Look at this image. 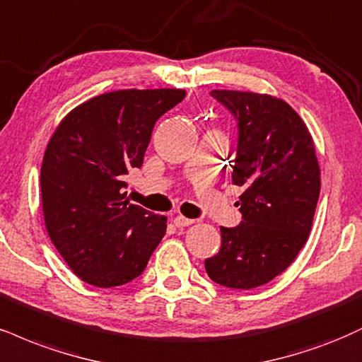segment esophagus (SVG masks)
<instances>
[{
  "label": "esophagus",
  "mask_w": 362,
  "mask_h": 362,
  "mask_svg": "<svg viewBox=\"0 0 362 362\" xmlns=\"http://www.w3.org/2000/svg\"><path fill=\"white\" fill-rule=\"evenodd\" d=\"M194 223H195L194 219H187V217H184V216L173 217V224H175L177 228H187V226H190V224H194Z\"/></svg>",
  "instance_id": "34e87169"
}]
</instances>
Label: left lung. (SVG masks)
Returning <instances> with one entry per match:
<instances>
[{"label": "left lung", "mask_w": 362, "mask_h": 362, "mask_svg": "<svg viewBox=\"0 0 362 362\" xmlns=\"http://www.w3.org/2000/svg\"><path fill=\"white\" fill-rule=\"evenodd\" d=\"M238 121L233 184L243 187L236 228H221V250L206 259L212 281L250 290L290 267L307 243L320 194V168L305 123L281 99L211 90Z\"/></svg>", "instance_id": "obj_1"}]
</instances>
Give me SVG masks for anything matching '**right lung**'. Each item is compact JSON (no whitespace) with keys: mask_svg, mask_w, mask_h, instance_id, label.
Returning <instances> with one entry per match:
<instances>
[{"mask_svg":"<svg viewBox=\"0 0 362 362\" xmlns=\"http://www.w3.org/2000/svg\"><path fill=\"white\" fill-rule=\"evenodd\" d=\"M182 89H126L89 99L64 117L40 172L49 236L81 280L99 288L143 273L167 230V217L129 204L126 175L141 168L160 116Z\"/></svg>","mask_w":362,"mask_h":362,"instance_id":"add662e5","label":"right lung"}]
</instances>
